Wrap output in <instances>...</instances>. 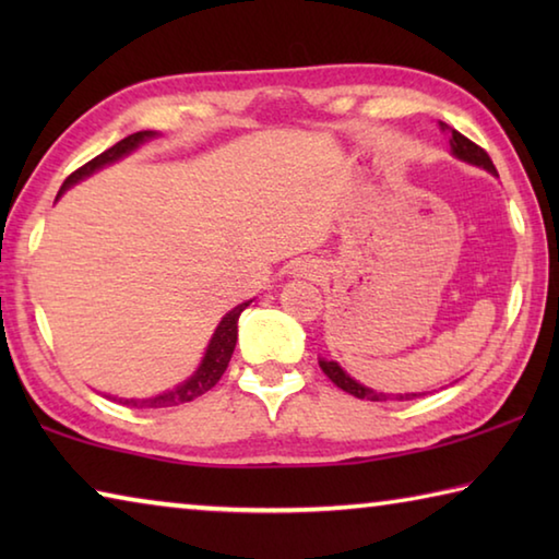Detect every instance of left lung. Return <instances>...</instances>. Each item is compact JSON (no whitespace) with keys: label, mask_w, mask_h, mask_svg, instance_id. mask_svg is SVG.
<instances>
[{"label":"left lung","mask_w":559,"mask_h":559,"mask_svg":"<svg viewBox=\"0 0 559 559\" xmlns=\"http://www.w3.org/2000/svg\"><path fill=\"white\" fill-rule=\"evenodd\" d=\"M451 150L453 155L466 159V163L471 165H478L488 169V173H496V165L493 159L488 157V153L480 145L473 143V140H468L466 135H461L459 130H451ZM320 370H323L328 374V380L333 382L335 386H340V390L357 396V400H370V402H386V400H412V396H419V394H382V392H372L367 390V386H362L359 382H355L353 377H347L343 367H340L337 362H328V359H320Z\"/></svg>","instance_id":"8db88e82"}]
</instances>
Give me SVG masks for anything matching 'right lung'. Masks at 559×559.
Listing matches in <instances>:
<instances>
[{
  "mask_svg": "<svg viewBox=\"0 0 559 559\" xmlns=\"http://www.w3.org/2000/svg\"><path fill=\"white\" fill-rule=\"evenodd\" d=\"M147 138H155V132L153 130H140V132H132V135H128V138H122L120 143L108 147L106 153L93 157L91 163H86L83 167L75 169V173L66 177V182L61 185V192H63V189H69L71 185L79 182V179L93 175L103 165L116 163V159H120L122 155L132 153V150H135L140 143H145ZM249 302H241V306H236L234 310H229V313L222 318L219 328H216L214 337L210 340V347H206V355L202 359L200 370L189 377L185 384H179V386H175V390H169L165 394H157V396H153V400H118V402L126 404V406H135V409H143V406H147V409H159V406H177V404L192 402V400H197V396H202L204 392H210L212 386L222 380L226 367H229V359H231L234 347H236V323H239L241 310L249 306Z\"/></svg>",
  "mask_w": 559,
  "mask_h": 559,
  "instance_id": "right-lung-1",
  "label": "right lung"
}]
</instances>
